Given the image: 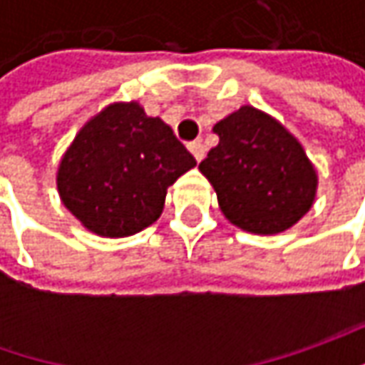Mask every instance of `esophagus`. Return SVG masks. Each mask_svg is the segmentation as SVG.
<instances>
[{
  "instance_id": "1",
  "label": "esophagus",
  "mask_w": 365,
  "mask_h": 365,
  "mask_svg": "<svg viewBox=\"0 0 365 365\" xmlns=\"http://www.w3.org/2000/svg\"><path fill=\"white\" fill-rule=\"evenodd\" d=\"M189 150H190V154L195 156V160L197 162H201L205 158V146L201 140H195V142H190Z\"/></svg>"
}]
</instances>
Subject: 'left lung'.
<instances>
[{
  "label": "left lung",
  "instance_id": "left-lung-1",
  "mask_svg": "<svg viewBox=\"0 0 365 365\" xmlns=\"http://www.w3.org/2000/svg\"><path fill=\"white\" fill-rule=\"evenodd\" d=\"M219 144L199 170L235 227L258 235L287 232L313 207L317 176L302 144L272 115L244 106L213 125Z\"/></svg>",
  "mask_w": 365,
  "mask_h": 365
}]
</instances>
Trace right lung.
Returning a JSON list of instances; mask_svg holds the SVG:
<instances>
[{
    "instance_id": "add662e5",
    "label": "right lung",
    "mask_w": 365,
    "mask_h": 365,
    "mask_svg": "<svg viewBox=\"0 0 365 365\" xmlns=\"http://www.w3.org/2000/svg\"><path fill=\"white\" fill-rule=\"evenodd\" d=\"M197 164L138 101L111 103L66 148L56 173L63 205L101 237H128L162 215L166 190Z\"/></svg>"
}]
</instances>
